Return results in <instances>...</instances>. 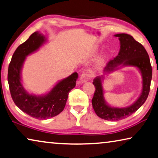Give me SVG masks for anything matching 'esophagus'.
I'll list each match as a JSON object with an SVG mask.
<instances>
[{
    "label": "esophagus",
    "instance_id": "esophagus-1",
    "mask_svg": "<svg viewBox=\"0 0 158 158\" xmlns=\"http://www.w3.org/2000/svg\"><path fill=\"white\" fill-rule=\"evenodd\" d=\"M91 78H92V74L90 73H83L80 77V81L81 83H84V82L88 81Z\"/></svg>",
    "mask_w": 158,
    "mask_h": 158
}]
</instances>
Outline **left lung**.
Listing matches in <instances>:
<instances>
[{"label": "left lung", "mask_w": 158, "mask_h": 158, "mask_svg": "<svg viewBox=\"0 0 158 158\" xmlns=\"http://www.w3.org/2000/svg\"><path fill=\"white\" fill-rule=\"evenodd\" d=\"M121 42L118 55L109 61L104 72H109L116 69L118 66L130 65L139 69L143 77V91L140 97L133 105L126 108L110 107L106 104L102 84V78L97 77L93 84L96 90L91 102L94 111L98 117L108 121H118L130 116L135 113L146 101L150 92L152 79V67L149 56L144 47L130 35L120 33L115 35Z\"/></svg>", "instance_id": "8db88e82"}]
</instances>
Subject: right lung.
<instances>
[{"mask_svg": "<svg viewBox=\"0 0 158 158\" xmlns=\"http://www.w3.org/2000/svg\"><path fill=\"white\" fill-rule=\"evenodd\" d=\"M45 41L37 32L15 49L9 64L8 81L14 103L23 112L37 119L45 120L56 116L64 110L68 94L76 86L77 72L62 80L46 95L37 96L29 94L21 84L20 72L25 56L37 50Z\"/></svg>", "mask_w": 158, "mask_h": 158, "instance_id": "add662e5", "label": "right lung"}]
</instances>
